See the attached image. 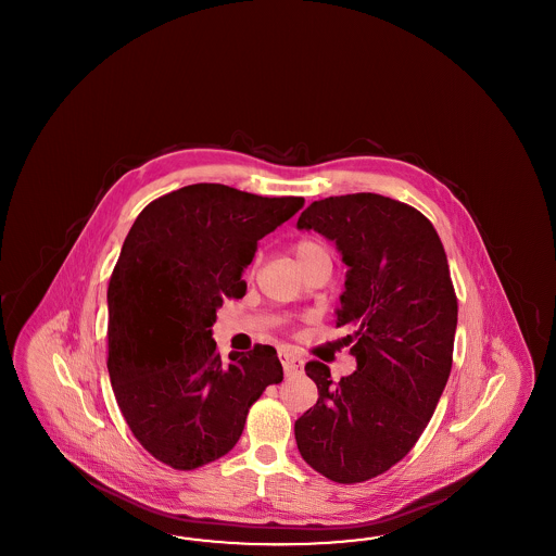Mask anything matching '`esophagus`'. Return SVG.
<instances>
[{
  "instance_id": "34e87169",
  "label": "esophagus",
  "mask_w": 556,
  "mask_h": 556,
  "mask_svg": "<svg viewBox=\"0 0 556 556\" xmlns=\"http://www.w3.org/2000/svg\"><path fill=\"white\" fill-rule=\"evenodd\" d=\"M279 358H281V365H283L286 375H298L300 370L304 369V361L300 356L291 354V352H286V350L279 352Z\"/></svg>"
}]
</instances>
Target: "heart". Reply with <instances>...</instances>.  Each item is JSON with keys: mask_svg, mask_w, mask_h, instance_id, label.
Returning <instances> with one entry per match:
<instances>
[{"mask_svg": "<svg viewBox=\"0 0 556 556\" xmlns=\"http://www.w3.org/2000/svg\"><path fill=\"white\" fill-rule=\"evenodd\" d=\"M291 250H293V256H295V261H298L300 266H304L306 263L315 261V258L329 256V248L320 239L315 238L298 239Z\"/></svg>", "mask_w": 556, "mask_h": 556, "instance_id": "b5f03b06", "label": "heart"}]
</instances>
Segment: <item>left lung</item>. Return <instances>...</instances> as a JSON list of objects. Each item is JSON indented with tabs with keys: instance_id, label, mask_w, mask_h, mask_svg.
Wrapping results in <instances>:
<instances>
[{
	"instance_id": "1",
	"label": "left lung",
	"mask_w": 556,
	"mask_h": 556,
	"mask_svg": "<svg viewBox=\"0 0 556 556\" xmlns=\"http://www.w3.org/2000/svg\"><path fill=\"white\" fill-rule=\"evenodd\" d=\"M298 229L333 239L348 265L336 327L356 370L340 381L313 361L318 400L295 421L302 458L336 483H363L400 463L429 424L452 369L458 302L431 220L379 193L313 202Z\"/></svg>"
}]
</instances>
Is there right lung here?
<instances>
[{
  "label": "right lung",
  "instance_id": "right-lung-1",
  "mask_svg": "<svg viewBox=\"0 0 556 556\" xmlns=\"http://www.w3.org/2000/svg\"><path fill=\"white\" fill-rule=\"evenodd\" d=\"M304 198H265L220 184L181 187L132 223L108 283V372L137 442L193 471L238 444L250 406L281 383L275 348L225 363L212 340L216 308L243 298L258 239Z\"/></svg>",
  "mask_w": 556,
  "mask_h": 556
}]
</instances>
